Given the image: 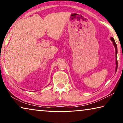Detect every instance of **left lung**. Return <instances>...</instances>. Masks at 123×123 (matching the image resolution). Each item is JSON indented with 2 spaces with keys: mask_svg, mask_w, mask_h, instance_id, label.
I'll return each instance as SVG.
<instances>
[{
  "mask_svg": "<svg viewBox=\"0 0 123 123\" xmlns=\"http://www.w3.org/2000/svg\"><path fill=\"white\" fill-rule=\"evenodd\" d=\"M110 40H111L112 42L113 43V45L114 46V47L115 48V57L117 58V45L116 44V43L115 42V40L113 38V37H110ZM117 60L116 59V68H115V72H117Z\"/></svg>",
  "mask_w": 123,
  "mask_h": 123,
  "instance_id": "1",
  "label": "left lung"
}]
</instances>
